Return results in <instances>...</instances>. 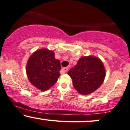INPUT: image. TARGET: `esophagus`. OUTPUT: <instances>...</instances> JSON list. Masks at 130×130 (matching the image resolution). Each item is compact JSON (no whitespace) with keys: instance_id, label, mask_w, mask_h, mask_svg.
I'll return each instance as SVG.
<instances>
[{"instance_id":"1","label":"esophagus","mask_w":130,"mask_h":130,"mask_svg":"<svg viewBox=\"0 0 130 130\" xmlns=\"http://www.w3.org/2000/svg\"><path fill=\"white\" fill-rule=\"evenodd\" d=\"M69 70V68H64L62 69V73H66Z\"/></svg>"}]
</instances>
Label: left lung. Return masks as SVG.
I'll return each instance as SVG.
<instances>
[{"instance_id": "left-lung-1", "label": "left lung", "mask_w": 130, "mask_h": 130, "mask_svg": "<svg viewBox=\"0 0 130 130\" xmlns=\"http://www.w3.org/2000/svg\"><path fill=\"white\" fill-rule=\"evenodd\" d=\"M68 74L72 80L73 86L82 95H88L102 85L106 75L101 59L94 56H82Z\"/></svg>"}]
</instances>
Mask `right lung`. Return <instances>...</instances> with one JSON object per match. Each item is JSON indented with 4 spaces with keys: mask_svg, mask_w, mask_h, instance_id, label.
I'll return each mask as SVG.
<instances>
[{
    "mask_svg": "<svg viewBox=\"0 0 130 130\" xmlns=\"http://www.w3.org/2000/svg\"><path fill=\"white\" fill-rule=\"evenodd\" d=\"M60 61L55 53L47 48H41L30 56L26 66V73L32 85L45 91L55 84L60 76Z\"/></svg>",
    "mask_w": 130,
    "mask_h": 130,
    "instance_id": "obj_1",
    "label": "right lung"
}]
</instances>
